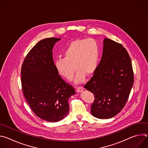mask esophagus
<instances>
[{
  "label": "esophagus",
  "instance_id": "obj_1",
  "mask_svg": "<svg viewBox=\"0 0 148 148\" xmlns=\"http://www.w3.org/2000/svg\"><path fill=\"white\" fill-rule=\"evenodd\" d=\"M83 91V88L82 87H77V88H76V91L77 92H82Z\"/></svg>",
  "mask_w": 148,
  "mask_h": 148
}]
</instances>
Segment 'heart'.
Returning <instances> with one entry per match:
<instances>
[{
    "mask_svg": "<svg viewBox=\"0 0 148 148\" xmlns=\"http://www.w3.org/2000/svg\"><path fill=\"white\" fill-rule=\"evenodd\" d=\"M64 57L58 58L55 67L58 73L67 80H71L77 69L74 78L79 83L96 70L99 60V48L93 38L77 39L70 43L64 50ZM75 66H73V65Z\"/></svg>",
    "mask_w": 148,
    "mask_h": 148,
    "instance_id": "heart-1",
    "label": "heart"
}]
</instances>
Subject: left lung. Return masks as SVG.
<instances>
[{"label": "left lung", "mask_w": 148, "mask_h": 148, "mask_svg": "<svg viewBox=\"0 0 148 148\" xmlns=\"http://www.w3.org/2000/svg\"><path fill=\"white\" fill-rule=\"evenodd\" d=\"M102 56L94 75L84 88L95 95L91 114L109 119L124 107L134 84L131 60L122 45L105 38Z\"/></svg>", "instance_id": "8db88e82"}]
</instances>
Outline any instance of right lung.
Here are the masks:
<instances>
[{
  "label": "right lung",
  "instance_id": "right-lung-1",
  "mask_svg": "<svg viewBox=\"0 0 148 148\" xmlns=\"http://www.w3.org/2000/svg\"><path fill=\"white\" fill-rule=\"evenodd\" d=\"M60 38L41 40L27 54L21 69L23 92L30 107L40 118L56 122L69 112V98L74 88L58 74L53 49Z\"/></svg>",
  "mask_w": 148,
  "mask_h": 148
}]
</instances>
